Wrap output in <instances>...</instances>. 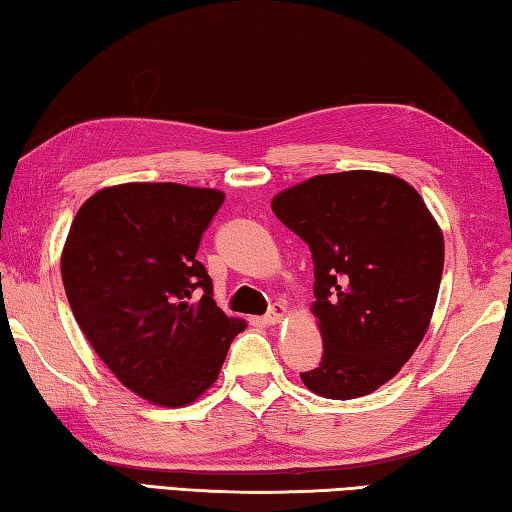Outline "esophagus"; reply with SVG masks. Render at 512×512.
<instances>
[{
	"instance_id": "34e87169",
	"label": "esophagus",
	"mask_w": 512,
	"mask_h": 512,
	"mask_svg": "<svg viewBox=\"0 0 512 512\" xmlns=\"http://www.w3.org/2000/svg\"><path fill=\"white\" fill-rule=\"evenodd\" d=\"M288 315V309L284 304H273V309L264 315L266 324H280Z\"/></svg>"
}]
</instances>
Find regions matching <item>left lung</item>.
Masks as SVG:
<instances>
[{"label":"left lung","mask_w":512,"mask_h":512,"mask_svg":"<svg viewBox=\"0 0 512 512\" xmlns=\"http://www.w3.org/2000/svg\"><path fill=\"white\" fill-rule=\"evenodd\" d=\"M271 208L309 244L315 268L324 351L302 383L333 401L376 392L430 327L445 259L439 224L410 183L371 170L318 174Z\"/></svg>","instance_id":"left-lung-1"}]
</instances>
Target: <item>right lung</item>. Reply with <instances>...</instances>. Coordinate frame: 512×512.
Here are the masks:
<instances>
[{
  "instance_id": "add662e5",
  "label": "right lung",
  "mask_w": 512,
  "mask_h": 512,
  "mask_svg": "<svg viewBox=\"0 0 512 512\" xmlns=\"http://www.w3.org/2000/svg\"><path fill=\"white\" fill-rule=\"evenodd\" d=\"M226 194L181 183H123L82 203L62 248L71 311L127 389L183 407L212 387L246 322L212 300L197 259Z\"/></svg>"
}]
</instances>
